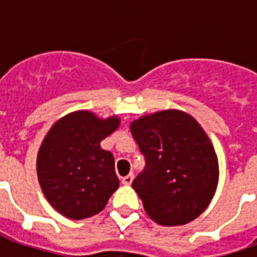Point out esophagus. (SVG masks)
<instances>
[{
  "instance_id": "obj_1",
  "label": "esophagus",
  "mask_w": 257,
  "mask_h": 257,
  "mask_svg": "<svg viewBox=\"0 0 257 257\" xmlns=\"http://www.w3.org/2000/svg\"><path fill=\"white\" fill-rule=\"evenodd\" d=\"M121 181H122V184H125V185H131L133 181V175L132 173H129V175H126L125 177H122Z\"/></svg>"
}]
</instances>
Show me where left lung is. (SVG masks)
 <instances>
[{
  "instance_id": "8db88e82",
  "label": "left lung",
  "mask_w": 257,
  "mask_h": 257,
  "mask_svg": "<svg viewBox=\"0 0 257 257\" xmlns=\"http://www.w3.org/2000/svg\"><path fill=\"white\" fill-rule=\"evenodd\" d=\"M131 132L145 157L132 187L149 217L171 227L201 215L217 188L219 163L199 122L168 109L132 121Z\"/></svg>"
}]
</instances>
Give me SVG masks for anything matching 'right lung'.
<instances>
[{"label":"right lung","mask_w":257,"mask_h":257,"mask_svg":"<svg viewBox=\"0 0 257 257\" xmlns=\"http://www.w3.org/2000/svg\"><path fill=\"white\" fill-rule=\"evenodd\" d=\"M120 125L89 110L66 114L46 133L37 155V176L50 205L62 216L82 220L105 208L120 181L114 159L100 143Z\"/></svg>","instance_id":"right-lung-1"}]
</instances>
